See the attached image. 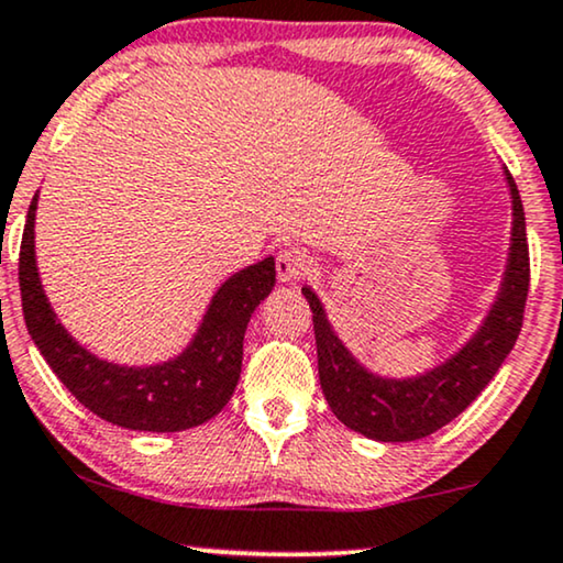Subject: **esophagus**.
Returning <instances> with one entry per match:
<instances>
[{
	"mask_svg": "<svg viewBox=\"0 0 563 563\" xmlns=\"http://www.w3.org/2000/svg\"><path fill=\"white\" fill-rule=\"evenodd\" d=\"M312 268V258L308 251L302 247H282L276 253V274H279V282H295L302 279Z\"/></svg>",
	"mask_w": 563,
	"mask_h": 563,
	"instance_id": "esophagus-1",
	"label": "esophagus"
}]
</instances>
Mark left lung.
<instances>
[{
    "label": "left lung",
    "instance_id": "left-lung-1",
    "mask_svg": "<svg viewBox=\"0 0 563 563\" xmlns=\"http://www.w3.org/2000/svg\"><path fill=\"white\" fill-rule=\"evenodd\" d=\"M507 184L512 191L515 222L505 284L481 331L442 367L411 379L372 375L335 339L316 291L302 289L316 328L320 388L331 411L349 429L379 442L421 440L463 413L512 352L528 302L530 251L520 191L509 170Z\"/></svg>",
    "mask_w": 563,
    "mask_h": 563
}]
</instances>
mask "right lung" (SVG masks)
Here are the masks:
<instances>
[{
    "instance_id": "right-lung-1",
    "label": "right lung",
    "mask_w": 563,
    "mask_h": 563,
    "mask_svg": "<svg viewBox=\"0 0 563 563\" xmlns=\"http://www.w3.org/2000/svg\"><path fill=\"white\" fill-rule=\"evenodd\" d=\"M35 203L38 194L20 243L23 316L43 360L71 396L100 419L136 432H180L222 411L240 379L247 320L274 289V258L243 268L219 287L184 354L155 367H119L79 346L51 310L35 268Z\"/></svg>"
}]
</instances>
